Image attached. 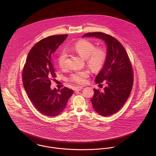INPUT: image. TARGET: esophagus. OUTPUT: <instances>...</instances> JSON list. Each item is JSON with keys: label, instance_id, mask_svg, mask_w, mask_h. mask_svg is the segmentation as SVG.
Returning <instances> with one entry per match:
<instances>
[{"label": "esophagus", "instance_id": "1", "mask_svg": "<svg viewBox=\"0 0 156 156\" xmlns=\"http://www.w3.org/2000/svg\"><path fill=\"white\" fill-rule=\"evenodd\" d=\"M82 89H83V87L79 86V87H76L75 89H74V90H75V91H77V90H82Z\"/></svg>", "mask_w": 156, "mask_h": 156}]
</instances>
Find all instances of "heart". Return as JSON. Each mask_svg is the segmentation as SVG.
Masks as SVG:
<instances>
[{
	"mask_svg": "<svg viewBox=\"0 0 156 156\" xmlns=\"http://www.w3.org/2000/svg\"><path fill=\"white\" fill-rule=\"evenodd\" d=\"M69 48L77 52L80 56L85 58L87 64L94 71L101 68L106 60V53L103 48H95V45L87 40H80L69 47ZM67 51L62 50L58 57V64L61 68H66L67 64ZM88 70L76 71L72 74L70 79L73 82L83 84L89 76Z\"/></svg>",
	"mask_w": 156,
	"mask_h": 156,
	"instance_id": "heart-1",
	"label": "heart"
}]
</instances>
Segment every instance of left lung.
<instances>
[{
  "mask_svg": "<svg viewBox=\"0 0 156 156\" xmlns=\"http://www.w3.org/2000/svg\"><path fill=\"white\" fill-rule=\"evenodd\" d=\"M82 37L100 38L107 45L105 62L95 80L96 83L104 81L106 87L103 91L94 88V95L90 101L97 113L109 116L120 110L131 93L133 75L129 58L122 45L109 35L92 32Z\"/></svg>",
  "mask_w": 156,
  "mask_h": 156,
  "instance_id": "obj_1",
  "label": "left lung"
}]
</instances>
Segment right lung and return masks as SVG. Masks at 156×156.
<instances>
[{"instance_id":"right-lung-1","label":"right lung","mask_w":156,"mask_h":156,"mask_svg":"<svg viewBox=\"0 0 156 156\" xmlns=\"http://www.w3.org/2000/svg\"><path fill=\"white\" fill-rule=\"evenodd\" d=\"M67 36H50L34 45L23 71V83L29 98L38 111L47 116H55L63 111L73 93L67 87L50 88V80L56 77L52 56Z\"/></svg>"}]
</instances>
